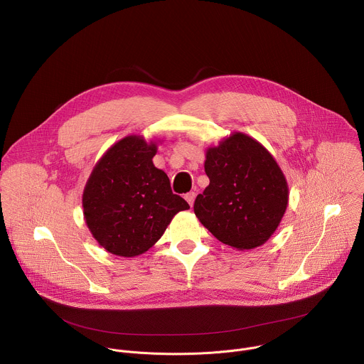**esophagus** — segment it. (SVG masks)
Here are the masks:
<instances>
[{"instance_id": "1", "label": "esophagus", "mask_w": 364, "mask_h": 364, "mask_svg": "<svg viewBox=\"0 0 364 364\" xmlns=\"http://www.w3.org/2000/svg\"><path fill=\"white\" fill-rule=\"evenodd\" d=\"M184 198H186V200H187V203L193 207L194 200H196V193H194V191H190V193H187V194L184 196Z\"/></svg>"}]
</instances>
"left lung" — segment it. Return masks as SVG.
I'll use <instances>...</instances> for the list:
<instances>
[{"mask_svg":"<svg viewBox=\"0 0 364 364\" xmlns=\"http://www.w3.org/2000/svg\"><path fill=\"white\" fill-rule=\"evenodd\" d=\"M210 184L196 197L194 213L222 243L250 250L267 243L288 207L289 188L274 155L255 138L232 132L205 149Z\"/></svg>","mask_w":364,"mask_h":364,"instance_id":"obj_1","label":"left lung"}]
</instances>
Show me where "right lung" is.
<instances>
[{
    "label": "right lung",
    "instance_id": "right-lung-1",
    "mask_svg": "<svg viewBox=\"0 0 364 364\" xmlns=\"http://www.w3.org/2000/svg\"><path fill=\"white\" fill-rule=\"evenodd\" d=\"M163 139L128 135L102 155L82 194L83 218L107 252L134 257L152 247L188 203L173 194L168 176L152 159Z\"/></svg>",
    "mask_w": 364,
    "mask_h": 364
}]
</instances>
